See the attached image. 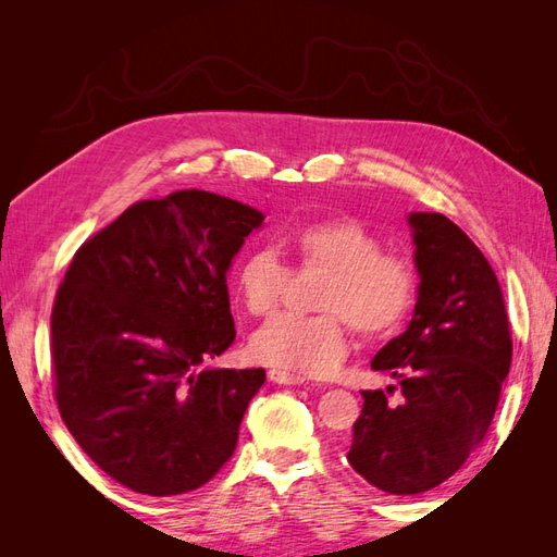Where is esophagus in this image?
I'll use <instances>...</instances> for the list:
<instances>
[{
    "mask_svg": "<svg viewBox=\"0 0 557 557\" xmlns=\"http://www.w3.org/2000/svg\"><path fill=\"white\" fill-rule=\"evenodd\" d=\"M269 379H272L274 383H283V385H301L307 381V376L285 372V369H269Z\"/></svg>",
    "mask_w": 557,
    "mask_h": 557,
    "instance_id": "obj_1",
    "label": "esophagus"
}]
</instances>
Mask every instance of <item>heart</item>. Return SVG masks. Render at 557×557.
Instances as JSON below:
<instances>
[{
  "label": "heart",
  "mask_w": 557,
  "mask_h": 557,
  "mask_svg": "<svg viewBox=\"0 0 557 557\" xmlns=\"http://www.w3.org/2000/svg\"><path fill=\"white\" fill-rule=\"evenodd\" d=\"M297 272H323L313 315H278L252 336V352L267 364L305 376H325L348 352V332L383 339L409 315L418 269L358 218L334 215L283 234ZM290 269L272 250H250L234 269V290L252 318L272 315L288 290Z\"/></svg>",
  "instance_id": "b5f03b06"
}]
</instances>
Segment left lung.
Wrapping results in <instances>:
<instances>
[{
    "label": "left lung",
    "mask_w": 557,
    "mask_h": 557,
    "mask_svg": "<svg viewBox=\"0 0 557 557\" xmlns=\"http://www.w3.org/2000/svg\"><path fill=\"white\" fill-rule=\"evenodd\" d=\"M409 223L420 274L416 313L372 360L399 387L362 391L346 455L391 495L432 491L483 444L513 352L499 281L479 246L442 213H411Z\"/></svg>",
    "instance_id": "8db88e82"
}]
</instances>
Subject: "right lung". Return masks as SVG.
<instances>
[{
  "label": "right lung",
  "instance_id": "1",
  "mask_svg": "<svg viewBox=\"0 0 557 557\" xmlns=\"http://www.w3.org/2000/svg\"><path fill=\"white\" fill-rule=\"evenodd\" d=\"M264 215L205 190L134 201L83 244L50 313L55 401L88 458L172 497L232 458L264 369H199L237 330L227 269Z\"/></svg>",
  "mask_w": 557,
  "mask_h": 557
}]
</instances>
